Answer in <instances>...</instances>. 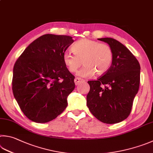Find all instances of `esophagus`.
<instances>
[{"label":"esophagus","mask_w":153,"mask_h":153,"mask_svg":"<svg viewBox=\"0 0 153 153\" xmlns=\"http://www.w3.org/2000/svg\"><path fill=\"white\" fill-rule=\"evenodd\" d=\"M82 82V79L81 78H79V77H76L74 79V82H75V84L76 85H78L79 83H81Z\"/></svg>","instance_id":"obj_1"}]
</instances>
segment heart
I'll return each instance as SVG.
<instances>
[{
    "label": "heart",
    "instance_id": "b5f03b06",
    "mask_svg": "<svg viewBox=\"0 0 153 153\" xmlns=\"http://www.w3.org/2000/svg\"><path fill=\"white\" fill-rule=\"evenodd\" d=\"M74 54L66 52L63 61L68 70L74 73L82 65L84 66L77 73L79 76L90 77L96 73L102 76L109 70L114 59L113 50L107 44L83 39L74 44L71 48Z\"/></svg>",
    "mask_w": 153,
    "mask_h": 153
}]
</instances>
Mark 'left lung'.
Masks as SVG:
<instances>
[{
  "label": "left lung",
  "mask_w": 153,
  "mask_h": 153,
  "mask_svg": "<svg viewBox=\"0 0 153 153\" xmlns=\"http://www.w3.org/2000/svg\"><path fill=\"white\" fill-rule=\"evenodd\" d=\"M98 40L113 50L110 68L97 80L88 81L90 90L87 105L95 117L106 124L123 121L129 116L139 89L140 66L137 58L123 44L112 38Z\"/></svg>",
  "instance_id": "8db88e82"
}]
</instances>
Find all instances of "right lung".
Listing matches in <instances>:
<instances>
[{"label": "right lung", "mask_w": 153, "mask_h": 153, "mask_svg": "<svg viewBox=\"0 0 153 153\" xmlns=\"http://www.w3.org/2000/svg\"><path fill=\"white\" fill-rule=\"evenodd\" d=\"M70 36L46 34L33 41L13 68V92L21 110L37 123L51 121L68 105L75 77L63 61Z\"/></svg>", "instance_id": "right-lung-1"}]
</instances>
